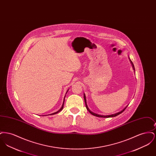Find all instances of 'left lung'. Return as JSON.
Listing matches in <instances>:
<instances>
[{
	"mask_svg": "<svg viewBox=\"0 0 156 156\" xmlns=\"http://www.w3.org/2000/svg\"><path fill=\"white\" fill-rule=\"evenodd\" d=\"M131 61V63L132 64V66H133V69H134V67L133 64V62H132V61ZM83 98H84V100H85V105H86V108H87V109L89 111V113H91L92 115H94V116H97V117H100V118H112V117H115V116H118V115H119V114H120V113H122L124 111L125 109H126V108H127V106H126V108H125V109H123L122 111L119 112L118 113H115V114H113V115H107V116H104V115H98V114H96V113H93L92 112L90 111V110L89 109V108H88V106H87V102H86V98H85V94L83 95Z\"/></svg>",
	"mask_w": 156,
	"mask_h": 156,
	"instance_id": "obj_1",
	"label": "left lung"
}]
</instances>
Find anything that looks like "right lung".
I'll use <instances>...</instances> for the list:
<instances>
[{
    "mask_svg": "<svg viewBox=\"0 0 156 156\" xmlns=\"http://www.w3.org/2000/svg\"><path fill=\"white\" fill-rule=\"evenodd\" d=\"M67 92H68V90H67ZM64 99H65V98H64ZM64 102H63V104H62V107L61 108V109H59V111H58L56 112H55V113H52V114H51V115H54V114H56V113H58V112H59L61 111H62V109H63V107H64Z\"/></svg>",
    "mask_w": 156,
    "mask_h": 156,
    "instance_id": "right-lung-1",
    "label": "right lung"
}]
</instances>
